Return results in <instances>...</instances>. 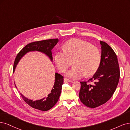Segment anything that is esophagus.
<instances>
[{
  "label": "esophagus",
  "mask_w": 130,
  "mask_h": 130,
  "mask_svg": "<svg viewBox=\"0 0 130 130\" xmlns=\"http://www.w3.org/2000/svg\"><path fill=\"white\" fill-rule=\"evenodd\" d=\"M71 80H70V79H68L67 78H64V83H68V82H71Z\"/></svg>",
  "instance_id": "1"
}]
</instances>
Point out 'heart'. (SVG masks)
I'll use <instances>...</instances> for the list:
<instances>
[{
	"label": "heart",
	"instance_id": "b5f03b06",
	"mask_svg": "<svg viewBox=\"0 0 130 130\" xmlns=\"http://www.w3.org/2000/svg\"><path fill=\"white\" fill-rule=\"evenodd\" d=\"M62 48L64 51H57L54 59L58 69L62 72L73 60L74 66L66 73L68 77L77 79L84 74L89 77L97 72L101 62V54L95 46L84 40L72 39L66 41Z\"/></svg>",
	"mask_w": 130,
	"mask_h": 130
}]
</instances>
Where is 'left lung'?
I'll list each match as a JSON object with an SVG mask.
<instances>
[{"label":"left lung","instance_id":"obj_1","mask_svg":"<svg viewBox=\"0 0 130 130\" xmlns=\"http://www.w3.org/2000/svg\"><path fill=\"white\" fill-rule=\"evenodd\" d=\"M101 62L97 72L87 82H80L79 97L85 106L95 108L106 103L116 91L120 77L118 59L106 43L100 41ZM90 82H93L90 84Z\"/></svg>","mask_w":130,"mask_h":130}]
</instances>
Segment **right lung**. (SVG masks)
I'll use <instances>...</instances> for the list:
<instances>
[{"instance_id": "add662e5", "label": "right lung", "mask_w": 130, "mask_h": 130, "mask_svg": "<svg viewBox=\"0 0 130 130\" xmlns=\"http://www.w3.org/2000/svg\"><path fill=\"white\" fill-rule=\"evenodd\" d=\"M58 41V39H52L35 41L26 45L16 56L13 65V72H14L16 66L21 58L29 52L37 51L43 52L48 57L50 60L52 61L53 58L51 50L55 46ZM63 78L64 77L60 74L58 73H55V82L54 86L51 90V92L48 94L47 97L33 101L32 100L28 99L20 93L21 96L24 101L32 107L40 111H48L55 105L59 98L61 92L62 85L64 82Z\"/></svg>"}]
</instances>
